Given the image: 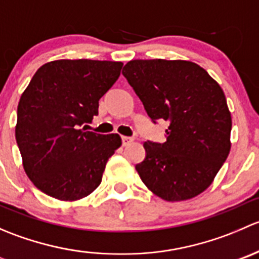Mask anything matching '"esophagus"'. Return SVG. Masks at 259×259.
<instances>
[{"mask_svg":"<svg viewBox=\"0 0 259 259\" xmlns=\"http://www.w3.org/2000/svg\"><path fill=\"white\" fill-rule=\"evenodd\" d=\"M121 142H122V145L126 146V145H129L130 143L134 142V138H130V137H121Z\"/></svg>","mask_w":259,"mask_h":259,"instance_id":"esophagus-1","label":"esophagus"}]
</instances>
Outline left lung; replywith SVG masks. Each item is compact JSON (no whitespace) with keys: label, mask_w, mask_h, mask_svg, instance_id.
<instances>
[{"label":"left lung","mask_w":259,"mask_h":259,"mask_svg":"<svg viewBox=\"0 0 259 259\" xmlns=\"http://www.w3.org/2000/svg\"><path fill=\"white\" fill-rule=\"evenodd\" d=\"M122 75L151 121H169L165 143H144L145 159L135 165L140 179L168 202L204 192L231 150L232 117L221 86L183 60H133Z\"/></svg>","instance_id":"1"}]
</instances>
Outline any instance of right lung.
<instances>
[{"mask_svg":"<svg viewBox=\"0 0 259 259\" xmlns=\"http://www.w3.org/2000/svg\"><path fill=\"white\" fill-rule=\"evenodd\" d=\"M121 67L115 61L56 60L42 65L21 95L16 142L26 174L45 194L77 200L100 185L121 139L82 125L99 114V100Z\"/></svg>","mask_w":259,"mask_h":259,"instance_id":"1","label":"right lung"}]
</instances>
